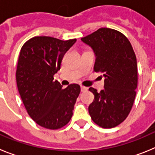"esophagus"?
I'll return each instance as SVG.
<instances>
[{
    "label": "esophagus",
    "mask_w": 155,
    "mask_h": 155,
    "mask_svg": "<svg viewBox=\"0 0 155 155\" xmlns=\"http://www.w3.org/2000/svg\"><path fill=\"white\" fill-rule=\"evenodd\" d=\"M81 91H86L87 90V87H84V86H81Z\"/></svg>",
    "instance_id": "1"
}]
</instances>
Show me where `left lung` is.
Returning <instances> with one entry per match:
<instances>
[{
  "mask_svg": "<svg viewBox=\"0 0 155 155\" xmlns=\"http://www.w3.org/2000/svg\"><path fill=\"white\" fill-rule=\"evenodd\" d=\"M95 54L94 71L103 74L104 89L94 95L88 112L94 124L113 128L126 120L130 112L137 87V64L131 43L117 30L101 28L81 38Z\"/></svg>",
  "mask_w": 155,
  "mask_h": 155,
  "instance_id": "8db88e82",
  "label": "left lung"
}]
</instances>
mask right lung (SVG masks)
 Instances as JSON below:
<instances>
[{
  "label": "right lung",
  "instance_id": "obj_1",
  "mask_svg": "<svg viewBox=\"0 0 155 155\" xmlns=\"http://www.w3.org/2000/svg\"><path fill=\"white\" fill-rule=\"evenodd\" d=\"M76 40L35 36L21 47L16 71L18 89L28 114L40 127L57 130L72 117L80 86L71 84L62 88L53 75Z\"/></svg>",
  "mask_w": 155,
  "mask_h": 155
}]
</instances>
